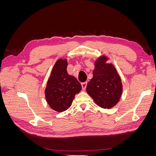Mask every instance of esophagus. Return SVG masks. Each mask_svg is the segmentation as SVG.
Returning a JSON list of instances; mask_svg holds the SVG:
<instances>
[{
    "mask_svg": "<svg viewBox=\"0 0 156 156\" xmlns=\"http://www.w3.org/2000/svg\"><path fill=\"white\" fill-rule=\"evenodd\" d=\"M87 85V82H84V83H81V86H82V88H83V90H84L86 89Z\"/></svg>",
    "mask_w": 156,
    "mask_h": 156,
    "instance_id": "obj_1",
    "label": "esophagus"
}]
</instances>
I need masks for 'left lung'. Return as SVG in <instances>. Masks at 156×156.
<instances>
[{
	"label": "left lung",
	"mask_w": 156,
	"mask_h": 156,
	"mask_svg": "<svg viewBox=\"0 0 156 156\" xmlns=\"http://www.w3.org/2000/svg\"><path fill=\"white\" fill-rule=\"evenodd\" d=\"M105 55L94 61L93 77L87 86V92L96 105L111 108L119 102L123 91L121 78L115 66Z\"/></svg>",
	"instance_id": "8db88e82"
}]
</instances>
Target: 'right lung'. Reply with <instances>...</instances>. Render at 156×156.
Segmentation results:
<instances>
[{
  "label": "right lung",
  "instance_id": "obj_1",
  "mask_svg": "<svg viewBox=\"0 0 156 156\" xmlns=\"http://www.w3.org/2000/svg\"><path fill=\"white\" fill-rule=\"evenodd\" d=\"M68 61L59 58L52 69L45 89V100L56 112L66 111L72 105L76 94L81 90V84L67 72Z\"/></svg>",
  "mask_w": 156,
  "mask_h": 156
}]
</instances>
